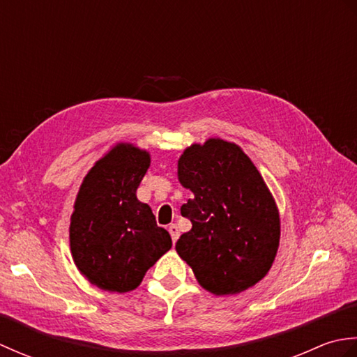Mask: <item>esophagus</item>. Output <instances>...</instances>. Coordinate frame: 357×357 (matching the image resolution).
Masks as SVG:
<instances>
[{
    "mask_svg": "<svg viewBox=\"0 0 357 357\" xmlns=\"http://www.w3.org/2000/svg\"><path fill=\"white\" fill-rule=\"evenodd\" d=\"M169 233H170V236H172V241L176 242L178 238H179L178 225H176V224H170V225H169Z\"/></svg>",
    "mask_w": 357,
    "mask_h": 357,
    "instance_id": "esophagus-1",
    "label": "esophagus"
}]
</instances>
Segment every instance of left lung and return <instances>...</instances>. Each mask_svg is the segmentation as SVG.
<instances>
[{
    "instance_id": "1",
    "label": "left lung",
    "mask_w": 357,
    "mask_h": 357,
    "mask_svg": "<svg viewBox=\"0 0 357 357\" xmlns=\"http://www.w3.org/2000/svg\"><path fill=\"white\" fill-rule=\"evenodd\" d=\"M181 184L193 198L181 207L192 230L176 252L215 294H234L267 275L279 247L276 204L250 158L236 144L208 139L179 158Z\"/></svg>"
}]
</instances>
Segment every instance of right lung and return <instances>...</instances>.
<instances>
[{"instance_id":"1","label":"right lung","mask_w":357,"mask_h":357,"mask_svg":"<svg viewBox=\"0 0 357 357\" xmlns=\"http://www.w3.org/2000/svg\"><path fill=\"white\" fill-rule=\"evenodd\" d=\"M149 165L147 151L121 144L92 167L79 188L70 222L72 256L102 290H133L172 248L169 231L136 198Z\"/></svg>"}]
</instances>
